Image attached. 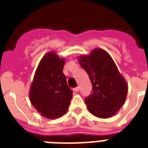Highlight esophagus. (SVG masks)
I'll list each match as a JSON object with an SVG mask.
<instances>
[{
    "label": "esophagus",
    "mask_w": 148,
    "mask_h": 148,
    "mask_svg": "<svg viewBox=\"0 0 148 148\" xmlns=\"http://www.w3.org/2000/svg\"><path fill=\"white\" fill-rule=\"evenodd\" d=\"M73 90H74V91H75V92H78L79 90H80V88H79V87H77V88H74Z\"/></svg>",
    "instance_id": "1"
}]
</instances>
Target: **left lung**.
<instances>
[{"label":"left lung","instance_id":"obj_1","mask_svg":"<svg viewBox=\"0 0 148 148\" xmlns=\"http://www.w3.org/2000/svg\"><path fill=\"white\" fill-rule=\"evenodd\" d=\"M78 62L93 87V93L84 100L88 110L100 118L113 117L124 105L128 87L112 58L104 50L95 48L78 57Z\"/></svg>","mask_w":148,"mask_h":148}]
</instances>
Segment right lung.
I'll return each mask as SVG.
<instances>
[{"label":"right lung","instance_id":"add662e5","mask_svg":"<svg viewBox=\"0 0 148 148\" xmlns=\"http://www.w3.org/2000/svg\"><path fill=\"white\" fill-rule=\"evenodd\" d=\"M66 59L54 51L47 52L38 64L29 97L41 116L56 119L67 113L73 91L68 87L63 68Z\"/></svg>","mask_w":148,"mask_h":148}]
</instances>
